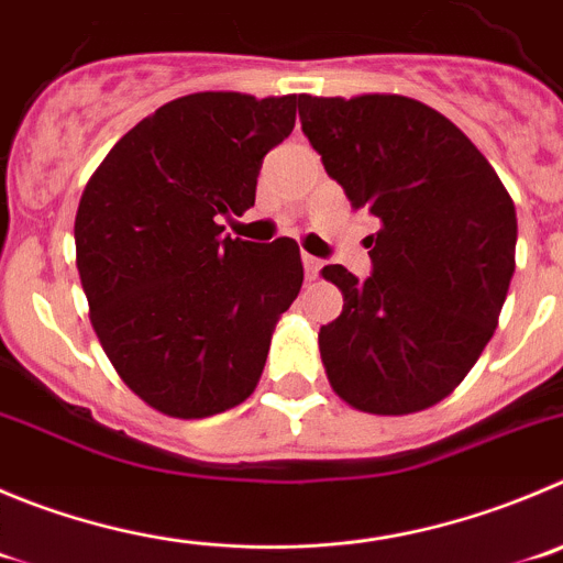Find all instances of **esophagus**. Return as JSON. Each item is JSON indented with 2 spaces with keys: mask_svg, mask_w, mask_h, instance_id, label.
Segmentation results:
<instances>
[{
  "mask_svg": "<svg viewBox=\"0 0 563 563\" xmlns=\"http://www.w3.org/2000/svg\"><path fill=\"white\" fill-rule=\"evenodd\" d=\"M302 266H306L308 280H317L319 272H322V266H324V261L322 257H313V255H308V252H302Z\"/></svg>",
  "mask_w": 563,
  "mask_h": 563,
  "instance_id": "1",
  "label": "esophagus"
}]
</instances>
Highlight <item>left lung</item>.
I'll use <instances>...</instances> for the list:
<instances>
[{"label":"left lung","instance_id":"obj_1","mask_svg":"<svg viewBox=\"0 0 563 563\" xmlns=\"http://www.w3.org/2000/svg\"><path fill=\"white\" fill-rule=\"evenodd\" d=\"M302 133L355 210L372 275L322 269L344 311L319 330L341 400L400 417L444 400L495 335L514 277L517 210L492 163L448 115L400 93L302 97Z\"/></svg>","mask_w":563,"mask_h":563}]
</instances>
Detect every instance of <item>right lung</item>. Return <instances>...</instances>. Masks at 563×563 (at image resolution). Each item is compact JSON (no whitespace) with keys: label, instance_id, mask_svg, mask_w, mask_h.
Instances as JSON below:
<instances>
[{"label":"right lung","instance_id":"add662e5","mask_svg":"<svg viewBox=\"0 0 563 563\" xmlns=\"http://www.w3.org/2000/svg\"><path fill=\"white\" fill-rule=\"evenodd\" d=\"M299 99H172L115 141L82 191L75 244L91 324L119 377L166 417L244 402L302 288L297 241L255 244L219 224L255 205Z\"/></svg>","mask_w":563,"mask_h":563}]
</instances>
